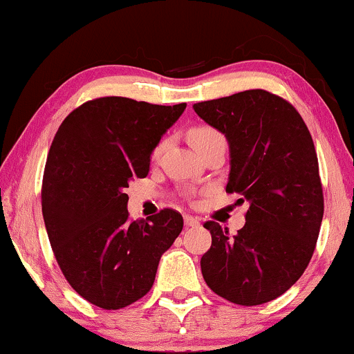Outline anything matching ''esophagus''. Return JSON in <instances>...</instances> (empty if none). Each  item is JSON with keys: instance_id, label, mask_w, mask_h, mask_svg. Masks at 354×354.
<instances>
[{"instance_id": "esophagus-1", "label": "esophagus", "mask_w": 354, "mask_h": 354, "mask_svg": "<svg viewBox=\"0 0 354 354\" xmlns=\"http://www.w3.org/2000/svg\"><path fill=\"white\" fill-rule=\"evenodd\" d=\"M185 225L186 226H198V225H200V219L191 216V214H186V216H185Z\"/></svg>"}]
</instances>
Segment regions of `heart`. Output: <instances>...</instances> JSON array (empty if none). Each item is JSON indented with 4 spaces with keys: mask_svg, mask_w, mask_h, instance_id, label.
Returning a JSON list of instances; mask_svg holds the SVG:
<instances>
[{
    "mask_svg": "<svg viewBox=\"0 0 354 354\" xmlns=\"http://www.w3.org/2000/svg\"><path fill=\"white\" fill-rule=\"evenodd\" d=\"M221 138H223L221 133L216 131L214 128H211V126H194V128H191L188 131L189 143L193 145V148L196 149L198 153H200L203 148H206V146L213 143V141L221 140ZM163 145L165 143H160L156 146V148H154L153 156H158V154L161 153V149H163Z\"/></svg>",
    "mask_w": 354,
    "mask_h": 354,
    "instance_id": "heart-1",
    "label": "heart"
}]
</instances>
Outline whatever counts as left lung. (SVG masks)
<instances>
[{
	"label": "left lung",
	"mask_w": 354,
	"mask_h": 354,
	"mask_svg": "<svg viewBox=\"0 0 354 354\" xmlns=\"http://www.w3.org/2000/svg\"><path fill=\"white\" fill-rule=\"evenodd\" d=\"M196 115L226 136V193L250 203L234 236L206 221L211 248L203 278L221 298L241 306L271 301L301 278L323 221L318 156L301 115L265 89H248L193 104Z\"/></svg>",
	"instance_id": "left-lung-1"
}]
</instances>
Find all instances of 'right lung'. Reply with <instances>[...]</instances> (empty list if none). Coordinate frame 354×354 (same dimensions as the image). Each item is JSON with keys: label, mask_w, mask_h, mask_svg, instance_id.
Listing matches in <instances>:
<instances>
[{"label": "right lung", "mask_w": 354, "mask_h": 354, "mask_svg": "<svg viewBox=\"0 0 354 354\" xmlns=\"http://www.w3.org/2000/svg\"><path fill=\"white\" fill-rule=\"evenodd\" d=\"M185 108L104 96L73 109L53 140L41 188L48 238L73 290L103 310L143 298L181 233L169 208L131 221L124 189L148 176L153 149Z\"/></svg>", "instance_id": "add662e5"}]
</instances>
